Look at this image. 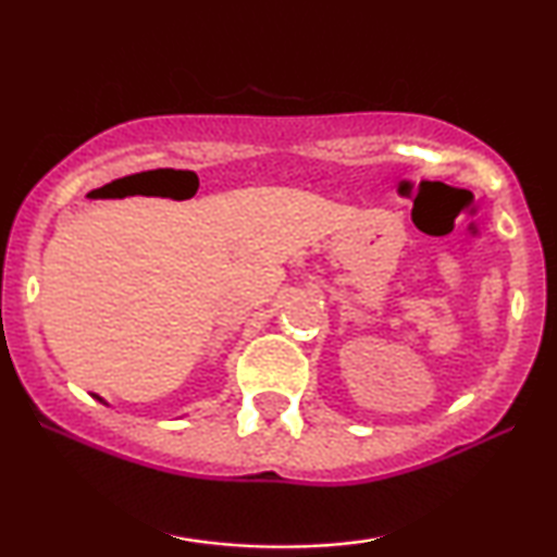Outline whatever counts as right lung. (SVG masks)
Wrapping results in <instances>:
<instances>
[{"label":"right lung","mask_w":557,"mask_h":557,"mask_svg":"<svg viewBox=\"0 0 557 557\" xmlns=\"http://www.w3.org/2000/svg\"><path fill=\"white\" fill-rule=\"evenodd\" d=\"M96 398H98V395H96ZM98 400H101V398H98Z\"/></svg>","instance_id":"right-lung-1"}]
</instances>
